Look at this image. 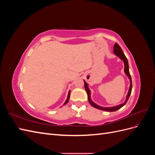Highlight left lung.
<instances>
[{
    "instance_id": "obj_1",
    "label": "left lung",
    "mask_w": 155,
    "mask_h": 155,
    "mask_svg": "<svg viewBox=\"0 0 155 155\" xmlns=\"http://www.w3.org/2000/svg\"><path fill=\"white\" fill-rule=\"evenodd\" d=\"M114 54L118 56V57L120 59H121L124 61V72H125V74L127 75V77L129 78V80H130L129 89V91H128V93H127V97H126L125 101L124 103V104H120L119 105L114 106V107H101L100 105L96 104L95 103H94L92 101V100L91 99V91H90V89L88 88V84L87 83V82L85 80H84V83H85V88L86 92L87 93L88 100L89 103H90V104L92 107L96 108V109H97L105 110V111H109V112L116 111L117 110L121 109V107H122L123 106H124L126 104V103H127V101H128L129 98V96L130 95L131 91H132V87H133L132 80H131V76H130V73H129V63H128L127 59V58L125 57V54L124 53L122 49L121 48V47L118 45V43H115V45H114Z\"/></svg>"
}]
</instances>
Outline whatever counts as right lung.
I'll list each match as a JSON object with an SVG mask.
<instances>
[{
    "label": "right lung",
    "instance_id": "right-lung-1",
    "mask_svg": "<svg viewBox=\"0 0 155 155\" xmlns=\"http://www.w3.org/2000/svg\"><path fill=\"white\" fill-rule=\"evenodd\" d=\"M70 91L68 92V96H67V100H66V101L64 102V104H63V105H66L67 103L68 102V100H69V98H70Z\"/></svg>",
    "mask_w": 155,
    "mask_h": 155
}]
</instances>
